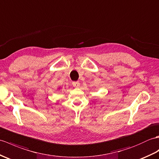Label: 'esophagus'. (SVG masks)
Returning <instances> with one entry per match:
<instances>
[{"label":"esophagus","instance_id":"1","mask_svg":"<svg viewBox=\"0 0 159 159\" xmlns=\"http://www.w3.org/2000/svg\"><path fill=\"white\" fill-rule=\"evenodd\" d=\"M72 84H73V86L75 88L80 86V83L78 82H73Z\"/></svg>","mask_w":159,"mask_h":159}]
</instances>
